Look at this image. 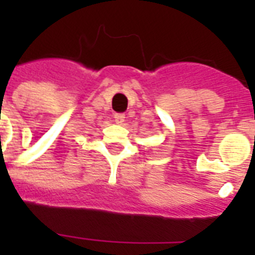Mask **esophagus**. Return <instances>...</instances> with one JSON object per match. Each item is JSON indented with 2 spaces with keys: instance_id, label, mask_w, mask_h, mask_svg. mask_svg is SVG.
<instances>
[{
  "instance_id": "1",
  "label": "esophagus",
  "mask_w": 255,
  "mask_h": 255,
  "mask_svg": "<svg viewBox=\"0 0 255 255\" xmlns=\"http://www.w3.org/2000/svg\"><path fill=\"white\" fill-rule=\"evenodd\" d=\"M114 119H115V122L118 124H123L124 120H126V115L124 114H115Z\"/></svg>"
}]
</instances>
